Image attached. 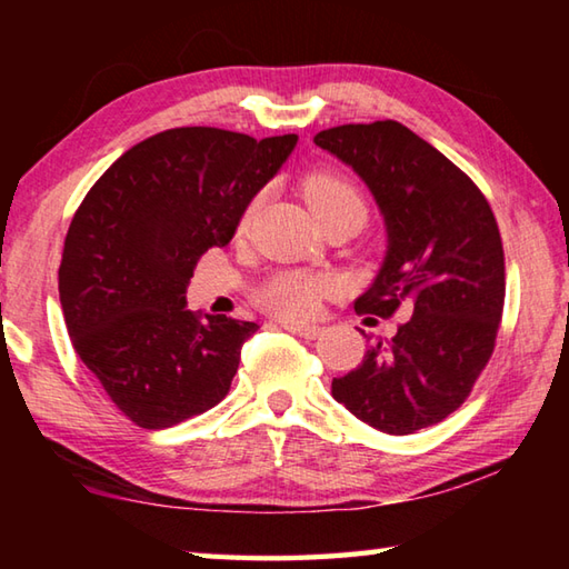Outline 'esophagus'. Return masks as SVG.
I'll return each instance as SVG.
<instances>
[{
	"instance_id": "obj_1",
	"label": "esophagus",
	"mask_w": 569,
	"mask_h": 569,
	"mask_svg": "<svg viewBox=\"0 0 569 569\" xmlns=\"http://www.w3.org/2000/svg\"><path fill=\"white\" fill-rule=\"evenodd\" d=\"M286 331H291L301 339H319L321 336V326H306V323H283Z\"/></svg>"
}]
</instances>
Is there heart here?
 <instances>
[{"instance_id": "1", "label": "heart", "mask_w": 569, "mask_h": 569, "mask_svg": "<svg viewBox=\"0 0 569 569\" xmlns=\"http://www.w3.org/2000/svg\"><path fill=\"white\" fill-rule=\"evenodd\" d=\"M303 196L319 220H329L343 210H366L363 192L353 180L339 172H313L303 180ZM250 216V213H248ZM243 218V226L248 223ZM333 291L329 276L308 271H278L256 288V303L286 321H303L319 311L326 296Z\"/></svg>"}]
</instances>
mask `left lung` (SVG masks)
I'll list each match as a JSON object with an SVG mask.
<instances>
[{"label": "left lung", "mask_w": 569, "mask_h": 569, "mask_svg": "<svg viewBox=\"0 0 569 569\" xmlns=\"http://www.w3.org/2000/svg\"><path fill=\"white\" fill-rule=\"evenodd\" d=\"M313 142L359 172L387 220V258L353 308L411 311L331 393L383 435H413L457 411L492 359L505 308L497 218L467 172L397 120L339 124Z\"/></svg>", "instance_id": "obj_1"}]
</instances>
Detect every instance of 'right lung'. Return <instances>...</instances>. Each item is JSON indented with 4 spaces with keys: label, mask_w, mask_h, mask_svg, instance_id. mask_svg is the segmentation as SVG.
Returning a JSON list of instances; mask_svg holds the SVG:
<instances>
[{
    "label": "right lung",
    "mask_w": 569,
    "mask_h": 569,
    "mask_svg": "<svg viewBox=\"0 0 569 569\" xmlns=\"http://www.w3.org/2000/svg\"><path fill=\"white\" fill-rule=\"evenodd\" d=\"M296 142L172 128L114 160L77 208L60 263L67 333L138 427H176L226 399L258 323L200 319L186 288L200 256L230 243Z\"/></svg>",
    "instance_id": "obj_1"
}]
</instances>
